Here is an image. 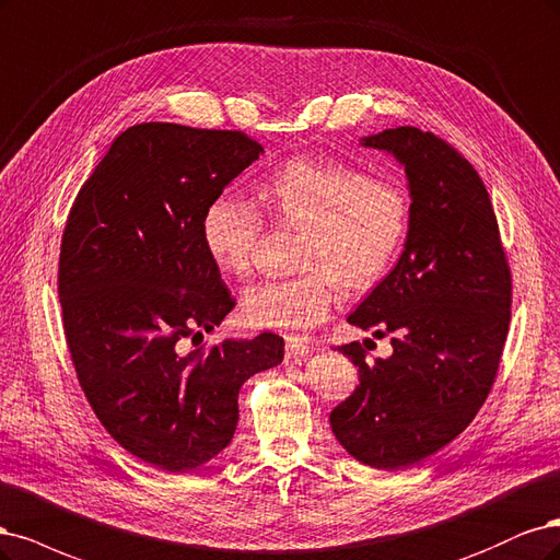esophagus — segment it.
Here are the masks:
<instances>
[{
    "label": "esophagus",
    "instance_id": "obj_1",
    "mask_svg": "<svg viewBox=\"0 0 560 560\" xmlns=\"http://www.w3.org/2000/svg\"><path fill=\"white\" fill-rule=\"evenodd\" d=\"M310 351H312V347L304 345V341H300V339H288L285 341V358L288 360L304 358V355H310Z\"/></svg>",
    "mask_w": 560,
    "mask_h": 560
}]
</instances>
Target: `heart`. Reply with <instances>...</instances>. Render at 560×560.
<instances>
[{
  "mask_svg": "<svg viewBox=\"0 0 560 560\" xmlns=\"http://www.w3.org/2000/svg\"><path fill=\"white\" fill-rule=\"evenodd\" d=\"M260 195L279 221L302 230L295 269L304 275L248 288L242 314L256 330L298 337L318 326L330 314L335 283L363 293L382 281L409 228L402 186L337 160H288ZM258 232L260 213L237 195H213L202 209V248L223 275L246 272Z\"/></svg>",
  "mask_w": 560,
  "mask_h": 560,
  "instance_id": "b5f03b06",
  "label": "heart"
}]
</instances>
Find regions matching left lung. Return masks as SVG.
<instances>
[{
    "mask_svg": "<svg viewBox=\"0 0 560 560\" xmlns=\"http://www.w3.org/2000/svg\"><path fill=\"white\" fill-rule=\"evenodd\" d=\"M405 170L409 228L386 279L347 318L390 335L388 358L339 351L360 384L330 411L347 454L376 470H405L470 425L489 395L510 328L512 277L491 197L477 170L432 132L390 128L360 139Z\"/></svg>",
    "mask_w": 560,
    "mask_h": 560,
    "instance_id": "8db88e82",
    "label": "left lung"
}]
</instances>
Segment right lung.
<instances>
[{
    "instance_id": "1",
    "label": "right lung",
    "mask_w": 560,
    "mask_h": 560,
    "mask_svg": "<svg viewBox=\"0 0 560 560\" xmlns=\"http://www.w3.org/2000/svg\"><path fill=\"white\" fill-rule=\"evenodd\" d=\"M260 155L244 132L132 125L69 211L58 291L79 384L109 435L158 470L190 472L219 456L246 378L283 360L272 332L176 351L234 310L200 215Z\"/></svg>"
}]
</instances>
